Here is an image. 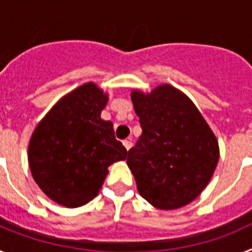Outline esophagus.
<instances>
[{
    "instance_id": "esophagus-1",
    "label": "esophagus",
    "mask_w": 252,
    "mask_h": 252,
    "mask_svg": "<svg viewBox=\"0 0 252 252\" xmlns=\"http://www.w3.org/2000/svg\"><path fill=\"white\" fill-rule=\"evenodd\" d=\"M122 144H124V146L126 148V150L127 151L132 148V141H131V140H124V141H122Z\"/></svg>"
}]
</instances>
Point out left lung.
<instances>
[{
	"label": "left lung",
	"instance_id": "left-lung-1",
	"mask_svg": "<svg viewBox=\"0 0 252 252\" xmlns=\"http://www.w3.org/2000/svg\"><path fill=\"white\" fill-rule=\"evenodd\" d=\"M142 135L127 165L144 199L160 209L190 203L206 188L218 162V142L192 101L164 84L131 94Z\"/></svg>",
	"mask_w": 252,
	"mask_h": 252
}]
</instances>
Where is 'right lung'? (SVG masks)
Returning <instances> with one entry per match:
<instances>
[{"label":"right lung","mask_w":252,"mask_h":252,"mask_svg":"<svg viewBox=\"0 0 252 252\" xmlns=\"http://www.w3.org/2000/svg\"><path fill=\"white\" fill-rule=\"evenodd\" d=\"M107 95L93 83L66 94L41 120L29 145V165L40 189L57 203L74 208L98 194L115 161L127 150L113 125L101 119Z\"/></svg>","instance_id":"add662e5"}]
</instances>
